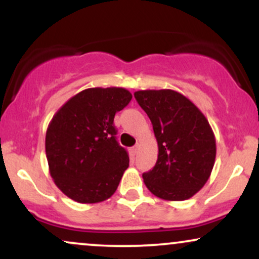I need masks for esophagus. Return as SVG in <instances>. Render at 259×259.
<instances>
[{
	"label": "esophagus",
	"instance_id": "esophagus-1",
	"mask_svg": "<svg viewBox=\"0 0 259 259\" xmlns=\"http://www.w3.org/2000/svg\"><path fill=\"white\" fill-rule=\"evenodd\" d=\"M139 150H140V145H139V144H136L135 146L133 147V153H134V154H136V153L139 152Z\"/></svg>",
	"mask_w": 259,
	"mask_h": 259
}]
</instances>
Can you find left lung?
I'll list each match as a JSON object with an SVG mask.
<instances>
[{
	"mask_svg": "<svg viewBox=\"0 0 259 259\" xmlns=\"http://www.w3.org/2000/svg\"><path fill=\"white\" fill-rule=\"evenodd\" d=\"M152 123L158 158L142 174L157 197L184 201L203 187L215 160V139L200 109L174 90H141L134 94Z\"/></svg>",
	"mask_w": 259,
	"mask_h": 259,
	"instance_id": "obj_1",
	"label": "left lung"
}]
</instances>
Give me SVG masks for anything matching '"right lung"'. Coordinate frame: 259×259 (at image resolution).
Listing matches in <instances>:
<instances>
[{
    "instance_id": "obj_1",
    "label": "right lung",
    "mask_w": 259,
    "mask_h": 259,
    "mask_svg": "<svg viewBox=\"0 0 259 259\" xmlns=\"http://www.w3.org/2000/svg\"><path fill=\"white\" fill-rule=\"evenodd\" d=\"M132 97L123 88L86 89L53 115L45 142L47 162L55 184L72 200L97 203L117 190L129 156L113 121Z\"/></svg>"
}]
</instances>
